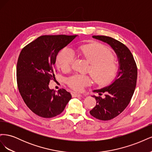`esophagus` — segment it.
I'll list each match as a JSON object with an SVG mask.
<instances>
[{
	"mask_svg": "<svg viewBox=\"0 0 152 152\" xmlns=\"http://www.w3.org/2000/svg\"><path fill=\"white\" fill-rule=\"evenodd\" d=\"M72 96L73 97H81V96H82V94L73 93H72Z\"/></svg>",
	"mask_w": 152,
	"mask_h": 152,
	"instance_id": "34e87169",
	"label": "esophagus"
}]
</instances>
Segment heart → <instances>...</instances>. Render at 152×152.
<instances>
[{
  "instance_id": "heart-1",
  "label": "heart",
  "mask_w": 152,
  "mask_h": 152,
  "mask_svg": "<svg viewBox=\"0 0 152 152\" xmlns=\"http://www.w3.org/2000/svg\"><path fill=\"white\" fill-rule=\"evenodd\" d=\"M79 50L82 56L91 64L89 71L96 83L106 85L115 79L119 70L118 65L107 47L94 43L82 45ZM74 58L73 50L65 48L59 53L57 63L63 70H68ZM67 82L72 88L80 92L91 83V78L88 75L75 74L69 77Z\"/></svg>"
}]
</instances>
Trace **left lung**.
Returning <instances> with one entry per match:
<instances>
[{"label": "left lung", "mask_w": 152, "mask_h": 152, "mask_svg": "<svg viewBox=\"0 0 152 152\" xmlns=\"http://www.w3.org/2000/svg\"><path fill=\"white\" fill-rule=\"evenodd\" d=\"M93 37L107 43L115 52L118 59L119 70L112 84L102 89L94 90L104 97L93 96L96 104L90 114L101 121H109L121 113L130 103L136 86L137 70L130 50L117 40L104 35H94Z\"/></svg>", "instance_id": "obj_1"}]
</instances>
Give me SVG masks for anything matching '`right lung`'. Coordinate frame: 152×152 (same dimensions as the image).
Returning <instances> with one entry per match:
<instances>
[{
    "mask_svg": "<svg viewBox=\"0 0 152 152\" xmlns=\"http://www.w3.org/2000/svg\"><path fill=\"white\" fill-rule=\"evenodd\" d=\"M77 35H42L23 48L16 66L18 88L32 112L43 118H52L65 109L72 95L64 89L49 88L55 80L56 56Z\"/></svg>",
    "mask_w": 152,
    "mask_h": 152,
    "instance_id": "obj_1",
    "label": "right lung"
}]
</instances>
